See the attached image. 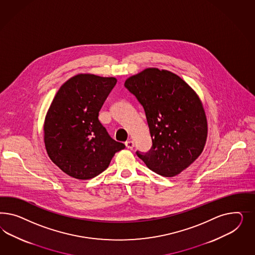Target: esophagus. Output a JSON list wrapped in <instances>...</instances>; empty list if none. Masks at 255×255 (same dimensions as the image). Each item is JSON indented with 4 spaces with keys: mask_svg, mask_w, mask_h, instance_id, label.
Here are the masks:
<instances>
[{
    "mask_svg": "<svg viewBox=\"0 0 255 255\" xmlns=\"http://www.w3.org/2000/svg\"><path fill=\"white\" fill-rule=\"evenodd\" d=\"M125 146L127 148H130L131 149L132 147H134V143H133V141H131V140H129V141H127V142H125Z\"/></svg>",
    "mask_w": 255,
    "mask_h": 255,
    "instance_id": "34e87169",
    "label": "esophagus"
}]
</instances>
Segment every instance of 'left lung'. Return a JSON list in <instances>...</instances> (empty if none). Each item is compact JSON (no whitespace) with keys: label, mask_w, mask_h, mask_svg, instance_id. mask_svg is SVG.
<instances>
[{"label":"left lung","mask_w":255,"mask_h":255,"mask_svg":"<svg viewBox=\"0 0 255 255\" xmlns=\"http://www.w3.org/2000/svg\"><path fill=\"white\" fill-rule=\"evenodd\" d=\"M125 88L144 108L152 146L139 158L163 177H174L202 153L208 134L201 101L183 79L166 70L147 68L129 77Z\"/></svg>","instance_id":"left-lung-1"}]
</instances>
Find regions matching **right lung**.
Returning <instances> with one entry per match:
<instances>
[{"label": "right lung", "instance_id": "add662e5", "mask_svg": "<svg viewBox=\"0 0 255 255\" xmlns=\"http://www.w3.org/2000/svg\"><path fill=\"white\" fill-rule=\"evenodd\" d=\"M115 77L80 74L60 88L46 114V152L72 178L90 179L107 169L123 143L108 134L99 111L115 87Z\"/></svg>", "mask_w": 255, "mask_h": 255}]
</instances>
